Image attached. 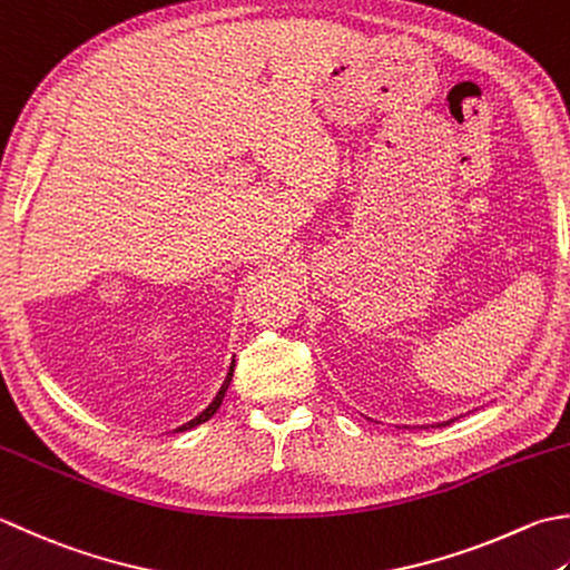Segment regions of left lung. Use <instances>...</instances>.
Instances as JSON below:
<instances>
[{"instance_id":"1","label":"left lung","mask_w":570,"mask_h":570,"mask_svg":"<svg viewBox=\"0 0 570 570\" xmlns=\"http://www.w3.org/2000/svg\"><path fill=\"white\" fill-rule=\"evenodd\" d=\"M450 422H454V420H444V422H438V425H432V428H444V425H450Z\"/></svg>"}]
</instances>
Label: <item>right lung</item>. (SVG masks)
I'll use <instances>...</instances> for the list:
<instances>
[{"label": "right lung", "mask_w": 570, "mask_h": 570, "mask_svg": "<svg viewBox=\"0 0 570 570\" xmlns=\"http://www.w3.org/2000/svg\"><path fill=\"white\" fill-rule=\"evenodd\" d=\"M232 375H234V361L229 363V371H227V377H225V383H222V387H219V393L215 395V400H212V403L203 410V412H199V415L197 417H193V420H189V422H185V425L183 428H177V430H193V428H197V425H203V422L205 420H209L212 415H215V412L219 410V405H222V400H225V393H227V387H229V383H232Z\"/></svg>", "instance_id": "1"}]
</instances>
